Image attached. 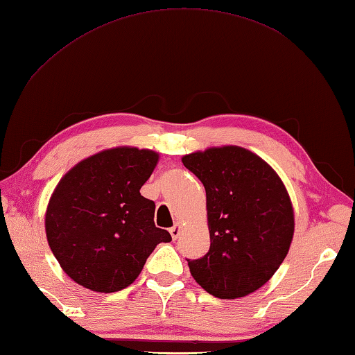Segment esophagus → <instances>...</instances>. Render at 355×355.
<instances>
[{
	"label": "esophagus",
	"instance_id": "34e87169",
	"mask_svg": "<svg viewBox=\"0 0 355 355\" xmlns=\"http://www.w3.org/2000/svg\"><path fill=\"white\" fill-rule=\"evenodd\" d=\"M170 234H171V237L175 239V241H176V239H178V237H179V234H180V225H179V223H176L175 227H171V228H170Z\"/></svg>",
	"mask_w": 355,
	"mask_h": 355
}]
</instances>
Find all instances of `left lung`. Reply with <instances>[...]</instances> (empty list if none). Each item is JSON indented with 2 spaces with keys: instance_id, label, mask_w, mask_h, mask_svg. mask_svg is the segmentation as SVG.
I'll return each mask as SVG.
<instances>
[{
  "instance_id": "obj_1",
  "label": "left lung",
  "mask_w": 355,
  "mask_h": 355,
  "mask_svg": "<svg viewBox=\"0 0 355 355\" xmlns=\"http://www.w3.org/2000/svg\"><path fill=\"white\" fill-rule=\"evenodd\" d=\"M205 187L209 250L187 259L194 280L219 299H237L268 282L294 234L291 199L277 173L252 151L213 147L182 157Z\"/></svg>"
}]
</instances>
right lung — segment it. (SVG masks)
Segmentation results:
<instances>
[{
    "label": "right lung",
    "mask_w": 355,
    "mask_h": 355,
    "mask_svg": "<svg viewBox=\"0 0 355 355\" xmlns=\"http://www.w3.org/2000/svg\"><path fill=\"white\" fill-rule=\"evenodd\" d=\"M159 155L136 147L104 150L76 164L56 185L46 234L61 268L78 285L114 293L132 285L157 243L155 202L141 196Z\"/></svg>",
    "instance_id": "1"
}]
</instances>
